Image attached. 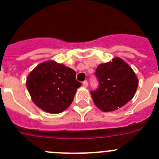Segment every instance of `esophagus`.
I'll return each instance as SVG.
<instances>
[{
  "label": "esophagus",
  "mask_w": 159,
  "mask_h": 159,
  "mask_svg": "<svg viewBox=\"0 0 159 159\" xmlns=\"http://www.w3.org/2000/svg\"><path fill=\"white\" fill-rule=\"evenodd\" d=\"M83 86L84 87V88H87V87L88 86V82L87 80H85V81H84V82H83Z\"/></svg>",
  "instance_id": "obj_1"
}]
</instances>
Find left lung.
Segmentation results:
<instances>
[{
	"label": "left lung",
	"mask_w": 159,
	"mask_h": 159,
	"mask_svg": "<svg viewBox=\"0 0 159 159\" xmlns=\"http://www.w3.org/2000/svg\"><path fill=\"white\" fill-rule=\"evenodd\" d=\"M99 86L91 92L97 107L102 111H113L134 97L139 81L131 67L120 58L99 64L95 71Z\"/></svg>",
	"instance_id": "obj_1"
}]
</instances>
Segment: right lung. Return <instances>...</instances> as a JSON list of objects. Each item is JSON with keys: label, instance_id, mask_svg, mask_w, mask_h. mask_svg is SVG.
I'll list each match as a JSON object with an SVG mask.
<instances>
[{"label": "right lung", "instance_id": "1", "mask_svg": "<svg viewBox=\"0 0 159 159\" xmlns=\"http://www.w3.org/2000/svg\"><path fill=\"white\" fill-rule=\"evenodd\" d=\"M75 75L70 67L51 60L31 71L26 86L36 106L48 113H60L71 105L77 88L81 86Z\"/></svg>", "mask_w": 159, "mask_h": 159}]
</instances>
